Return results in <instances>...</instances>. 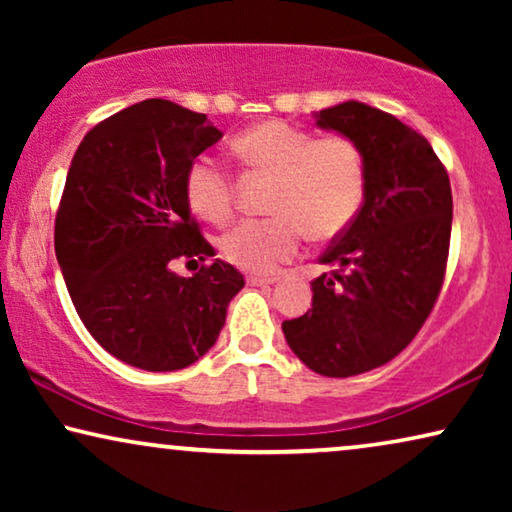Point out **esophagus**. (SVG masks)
Returning <instances> with one entry per match:
<instances>
[{
    "mask_svg": "<svg viewBox=\"0 0 512 512\" xmlns=\"http://www.w3.org/2000/svg\"><path fill=\"white\" fill-rule=\"evenodd\" d=\"M247 282L251 286H268V284H275V277H270V275H249Z\"/></svg>",
    "mask_w": 512,
    "mask_h": 512,
    "instance_id": "1",
    "label": "esophagus"
}]
</instances>
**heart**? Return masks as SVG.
I'll list each match as a JSON object with an SVG mask.
<instances>
[{
	"instance_id": "b5f03b06",
	"label": "heart",
	"mask_w": 512,
	"mask_h": 512,
	"mask_svg": "<svg viewBox=\"0 0 512 512\" xmlns=\"http://www.w3.org/2000/svg\"><path fill=\"white\" fill-rule=\"evenodd\" d=\"M230 149L244 170L272 179L270 219L237 223L219 242L223 258L237 268L272 272L298 254L305 233L317 242L333 240L361 212L366 158L354 139L314 137L291 123L263 121L237 135ZM184 191L202 221L226 223L233 216V179L216 160H193Z\"/></svg>"
}]
</instances>
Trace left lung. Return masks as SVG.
I'll return each mask as SVG.
<instances>
[{"instance_id":"8db88e82","label":"left lung","mask_w":512,"mask_h":512,"mask_svg":"<svg viewBox=\"0 0 512 512\" xmlns=\"http://www.w3.org/2000/svg\"><path fill=\"white\" fill-rule=\"evenodd\" d=\"M321 130L354 139L366 198L319 258L312 310L284 321L293 354L314 373L352 377L394 359L436 303L452 233V188L431 144L396 116L349 100L314 111Z\"/></svg>"}]
</instances>
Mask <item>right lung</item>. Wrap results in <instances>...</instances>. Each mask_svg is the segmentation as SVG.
Segmentation results:
<instances>
[{
	"label": "right lung",
	"mask_w": 512,
	"mask_h": 512,
	"mask_svg": "<svg viewBox=\"0 0 512 512\" xmlns=\"http://www.w3.org/2000/svg\"><path fill=\"white\" fill-rule=\"evenodd\" d=\"M223 132L205 114L144 100L97 123L69 165L55 256L88 333L128 366L167 373L214 347L244 286L191 219L184 179Z\"/></svg>",
	"instance_id": "add662e5"
}]
</instances>
